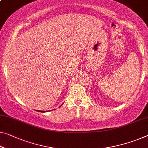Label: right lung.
Wrapping results in <instances>:
<instances>
[{
  "instance_id": "1",
  "label": "right lung",
  "mask_w": 148,
  "mask_h": 148,
  "mask_svg": "<svg viewBox=\"0 0 148 148\" xmlns=\"http://www.w3.org/2000/svg\"><path fill=\"white\" fill-rule=\"evenodd\" d=\"M37 111H38V110H37ZM38 112H45L44 111H38Z\"/></svg>"
}]
</instances>
